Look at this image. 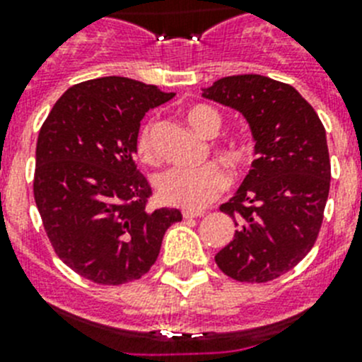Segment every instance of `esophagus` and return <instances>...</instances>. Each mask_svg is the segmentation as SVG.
Wrapping results in <instances>:
<instances>
[{
	"label": "esophagus",
	"mask_w": 362,
	"mask_h": 362,
	"mask_svg": "<svg viewBox=\"0 0 362 362\" xmlns=\"http://www.w3.org/2000/svg\"><path fill=\"white\" fill-rule=\"evenodd\" d=\"M201 216H204V212H201V210H183L185 219H194V217H201Z\"/></svg>",
	"instance_id": "esophagus-1"
}]
</instances>
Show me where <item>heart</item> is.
<instances>
[{
    "label": "heart",
    "mask_w": 362,
    "mask_h": 362,
    "mask_svg": "<svg viewBox=\"0 0 362 362\" xmlns=\"http://www.w3.org/2000/svg\"><path fill=\"white\" fill-rule=\"evenodd\" d=\"M187 121L203 137H216L223 127V117L216 108L197 103L187 108ZM156 124L146 123L137 137V156L146 165H158L159 152L153 141ZM217 152L233 170H245L254 163L255 145L250 137L235 136L217 146ZM230 187L228 172L219 163H210L196 170L172 168L158 179V192L163 203L187 210H201Z\"/></svg>",
    "instance_id": "1"
}]
</instances>
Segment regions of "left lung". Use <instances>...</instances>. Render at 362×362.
<instances>
[{"label": "left lung", "mask_w": 362, "mask_h": 362, "mask_svg": "<svg viewBox=\"0 0 362 362\" xmlns=\"http://www.w3.org/2000/svg\"><path fill=\"white\" fill-rule=\"evenodd\" d=\"M203 95L241 112L257 153L235 196L221 204L238 230L216 263L235 281L268 283L317 241L332 175L325 127L292 85L259 74L217 79Z\"/></svg>", "instance_id": "left-lung-1"}]
</instances>
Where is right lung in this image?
<instances>
[{"instance_id":"obj_1","label":"right lung","mask_w":362,"mask_h":362,"mask_svg":"<svg viewBox=\"0 0 362 362\" xmlns=\"http://www.w3.org/2000/svg\"><path fill=\"white\" fill-rule=\"evenodd\" d=\"M174 95L119 76L90 79L70 86L41 127L34 199L56 255L85 279H139L183 219L148 209L152 187L134 161L143 116Z\"/></svg>"}]
</instances>
